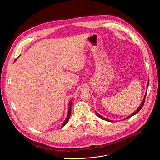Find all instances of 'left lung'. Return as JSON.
<instances>
[{
	"label": "left lung",
	"instance_id": "1",
	"mask_svg": "<svg viewBox=\"0 0 160 160\" xmlns=\"http://www.w3.org/2000/svg\"><path fill=\"white\" fill-rule=\"evenodd\" d=\"M148 85H149V82L148 83V85H147V88L148 87ZM146 95H145V96H144V99H143V101H142V103L141 104V105H140V106L139 107V108L138 109V110H137L136 111H135L134 112H133L131 115H130V116H128L127 118H130V117H132V116H133V115H135V114H137L138 113L141 109H142V106H144V102H145V99H146ZM96 114H97V115L99 117V118H101V119H102V120H106V121H108V122H112V121H111V120H108V119H107V118H104V117H102V116H101L99 114H98V112H96ZM126 118V119H127Z\"/></svg>",
	"mask_w": 160,
	"mask_h": 160
}]
</instances>
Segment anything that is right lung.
<instances>
[{
  "mask_svg": "<svg viewBox=\"0 0 160 160\" xmlns=\"http://www.w3.org/2000/svg\"><path fill=\"white\" fill-rule=\"evenodd\" d=\"M72 100H71V101L70 102V104H69V109H68V115H67V117L65 120V121L64 122V123H62V127H63L68 122V121H69V119H70V115H71V110H72Z\"/></svg>",
  "mask_w": 160,
  "mask_h": 160,
  "instance_id": "right-lung-1",
  "label": "right lung"
}]
</instances>
